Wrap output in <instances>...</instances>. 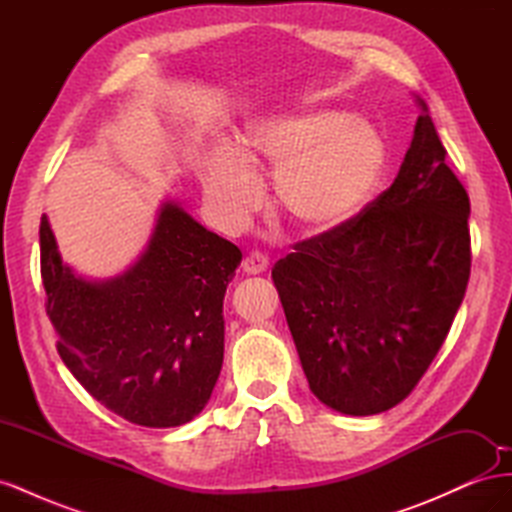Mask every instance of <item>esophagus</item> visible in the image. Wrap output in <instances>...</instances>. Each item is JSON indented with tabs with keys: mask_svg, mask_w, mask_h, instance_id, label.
<instances>
[{
	"mask_svg": "<svg viewBox=\"0 0 512 512\" xmlns=\"http://www.w3.org/2000/svg\"><path fill=\"white\" fill-rule=\"evenodd\" d=\"M243 271L247 275H258V273H265L269 269V258L260 252H252L250 256H245L243 260Z\"/></svg>",
	"mask_w": 512,
	"mask_h": 512,
	"instance_id": "esophagus-1",
	"label": "esophagus"
}]
</instances>
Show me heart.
Instances as JSON below:
<instances>
[{
    "label": "heart",
    "instance_id": "b5f03b06",
    "mask_svg": "<svg viewBox=\"0 0 512 512\" xmlns=\"http://www.w3.org/2000/svg\"><path fill=\"white\" fill-rule=\"evenodd\" d=\"M384 162V141L371 123L318 108L254 119L230 147L207 153L200 181L209 203L239 224L260 200L254 175L275 166L277 207L305 232H329L367 205Z\"/></svg>",
    "mask_w": 512,
    "mask_h": 512
}]
</instances>
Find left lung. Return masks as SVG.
Here are the masks:
<instances>
[{
	"label": "left lung",
	"mask_w": 512,
	"mask_h": 512,
	"mask_svg": "<svg viewBox=\"0 0 512 512\" xmlns=\"http://www.w3.org/2000/svg\"><path fill=\"white\" fill-rule=\"evenodd\" d=\"M393 185L273 267L309 389L342 414L404 401L451 331L470 280V198L427 104Z\"/></svg>",
	"instance_id": "8db88e82"
}]
</instances>
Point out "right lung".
Instances as JSON below:
<instances>
[{"mask_svg":"<svg viewBox=\"0 0 512 512\" xmlns=\"http://www.w3.org/2000/svg\"><path fill=\"white\" fill-rule=\"evenodd\" d=\"M241 250L175 200L158 209L145 252L87 280L40 220V269L57 352L85 391L126 421L177 427L207 406L224 361V294Z\"/></svg>","mask_w":512,"mask_h":512,"instance_id":"obj_1","label":"right lung"}]
</instances>
